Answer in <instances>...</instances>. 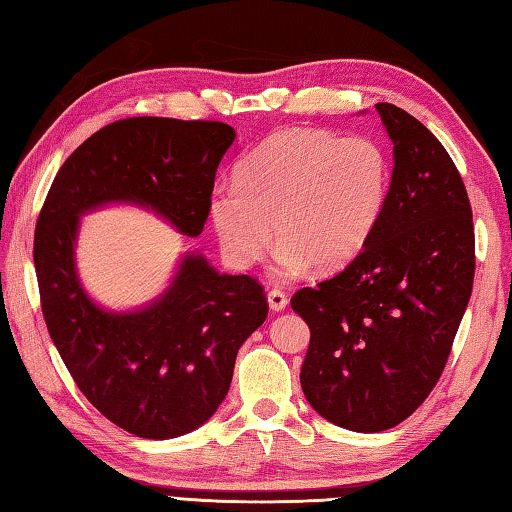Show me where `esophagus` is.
<instances>
[{"label": "esophagus", "mask_w": 512, "mask_h": 512, "mask_svg": "<svg viewBox=\"0 0 512 512\" xmlns=\"http://www.w3.org/2000/svg\"><path fill=\"white\" fill-rule=\"evenodd\" d=\"M267 302H269V309L271 311H283L287 307L289 298H287V294H285L283 289H271L269 294H267Z\"/></svg>", "instance_id": "esophagus-1"}]
</instances>
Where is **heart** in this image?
Here are the masks:
<instances>
[{"label": "heart", "instance_id": "1", "mask_svg": "<svg viewBox=\"0 0 512 512\" xmlns=\"http://www.w3.org/2000/svg\"><path fill=\"white\" fill-rule=\"evenodd\" d=\"M389 192L391 159L378 139L285 128L236 165L234 187H216L207 207L234 269L265 254L271 224L280 267L329 274L367 247Z\"/></svg>", "mask_w": 512, "mask_h": 512}]
</instances>
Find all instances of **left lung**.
<instances>
[{
    "mask_svg": "<svg viewBox=\"0 0 512 512\" xmlns=\"http://www.w3.org/2000/svg\"><path fill=\"white\" fill-rule=\"evenodd\" d=\"M375 110L393 141L387 210L340 274L291 296L311 331L305 398L358 433L393 429L429 398L475 276L473 212L453 159L406 110Z\"/></svg>",
    "mask_w": 512,
    "mask_h": 512,
    "instance_id": "obj_1",
    "label": "left lung"
}]
</instances>
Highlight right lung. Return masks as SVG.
Masks as SVG:
<instances>
[{
  "label": "right lung",
  "mask_w": 512,
  "mask_h": 512,
  "mask_svg": "<svg viewBox=\"0 0 512 512\" xmlns=\"http://www.w3.org/2000/svg\"><path fill=\"white\" fill-rule=\"evenodd\" d=\"M234 139L221 121H114L68 156L37 218L33 258L50 338L90 404L137 437L170 440L210 420L238 349L267 318V296L256 278L218 274L201 254H187L148 307L101 309L77 276L79 216L134 203L198 236Z\"/></svg>",
  "instance_id": "obj_1"
}]
</instances>
